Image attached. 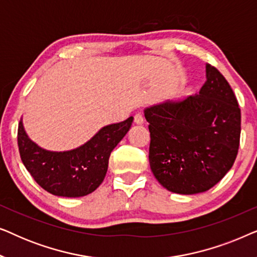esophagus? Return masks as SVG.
I'll list each match as a JSON object with an SVG mask.
<instances>
[{
  "mask_svg": "<svg viewBox=\"0 0 257 257\" xmlns=\"http://www.w3.org/2000/svg\"><path fill=\"white\" fill-rule=\"evenodd\" d=\"M144 120H145V119H144V114L142 113V112H137V113L135 114V122L136 124H143L144 122Z\"/></svg>",
  "mask_w": 257,
  "mask_h": 257,
  "instance_id": "1",
  "label": "esophagus"
}]
</instances>
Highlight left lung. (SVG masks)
I'll return each mask as SVG.
<instances>
[{
  "mask_svg": "<svg viewBox=\"0 0 257 257\" xmlns=\"http://www.w3.org/2000/svg\"><path fill=\"white\" fill-rule=\"evenodd\" d=\"M150 166L168 191L196 194L216 185L236 159L241 110L226 78L206 64L198 94L145 108Z\"/></svg>",
  "mask_w": 257,
  "mask_h": 257,
  "instance_id": "obj_1",
  "label": "left lung"
}]
</instances>
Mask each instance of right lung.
Listing matches in <instances>:
<instances>
[{
  "label": "right lung",
  "mask_w": 257,
  "mask_h": 257,
  "mask_svg": "<svg viewBox=\"0 0 257 257\" xmlns=\"http://www.w3.org/2000/svg\"><path fill=\"white\" fill-rule=\"evenodd\" d=\"M133 117L100 128L75 150L51 152L36 145L19 124L17 143L22 163L35 181L57 196L79 198L99 187L107 172L108 158L131 127Z\"/></svg>",
  "instance_id": "1"
}]
</instances>
